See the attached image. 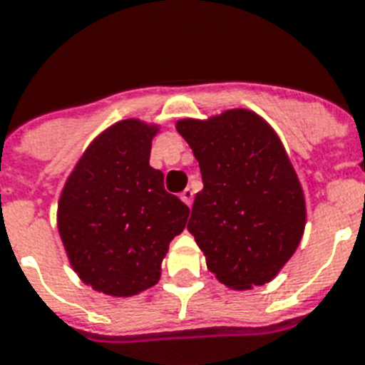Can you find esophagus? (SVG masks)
Returning a JSON list of instances; mask_svg holds the SVG:
<instances>
[{"instance_id":"obj_1","label":"esophagus","mask_w":365,"mask_h":365,"mask_svg":"<svg viewBox=\"0 0 365 365\" xmlns=\"http://www.w3.org/2000/svg\"><path fill=\"white\" fill-rule=\"evenodd\" d=\"M180 200L185 201L186 205L190 207L192 201H194V190H192V188H185V192L180 194Z\"/></svg>"}]
</instances>
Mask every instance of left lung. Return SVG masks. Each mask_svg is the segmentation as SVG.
Segmentation results:
<instances>
[{
	"mask_svg": "<svg viewBox=\"0 0 365 365\" xmlns=\"http://www.w3.org/2000/svg\"><path fill=\"white\" fill-rule=\"evenodd\" d=\"M177 132L200 162L188 232L207 269L232 290L273 281L302 241L305 196L275 130L249 109L207 120L180 118Z\"/></svg>",
	"mask_w": 365,
	"mask_h": 365,
	"instance_id": "1",
	"label": "left lung"
}]
</instances>
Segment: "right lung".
Masks as SVG:
<instances>
[{
    "mask_svg": "<svg viewBox=\"0 0 365 365\" xmlns=\"http://www.w3.org/2000/svg\"><path fill=\"white\" fill-rule=\"evenodd\" d=\"M158 124L126 118L96 137L67 177L58 232L78 279L98 292L130 298L160 281L169 243L190 209L164 190L150 168Z\"/></svg>",
    "mask_w": 365,
    "mask_h": 365,
    "instance_id": "1",
    "label": "right lung"
}]
</instances>
